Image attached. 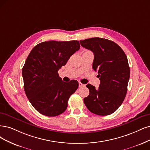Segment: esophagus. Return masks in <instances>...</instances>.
<instances>
[{
	"instance_id": "1",
	"label": "esophagus",
	"mask_w": 150,
	"mask_h": 150,
	"mask_svg": "<svg viewBox=\"0 0 150 150\" xmlns=\"http://www.w3.org/2000/svg\"><path fill=\"white\" fill-rule=\"evenodd\" d=\"M79 86L80 88H81V87H84V86H85V85L83 84V83H81L79 82Z\"/></svg>"
}]
</instances>
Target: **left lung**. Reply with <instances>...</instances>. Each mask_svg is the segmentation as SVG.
Instances as JSON below:
<instances>
[{
	"label": "left lung",
	"instance_id": "left-lung-1",
	"mask_svg": "<svg viewBox=\"0 0 150 150\" xmlns=\"http://www.w3.org/2000/svg\"><path fill=\"white\" fill-rule=\"evenodd\" d=\"M81 46L94 54L93 69L98 71V89L88 84L90 95L84 98L86 108L99 115L111 114L123 103L130 78V67L125 52L114 42L101 38L80 41Z\"/></svg>",
	"mask_w": 150,
	"mask_h": 150
}]
</instances>
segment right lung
<instances>
[{"mask_svg": "<svg viewBox=\"0 0 150 150\" xmlns=\"http://www.w3.org/2000/svg\"><path fill=\"white\" fill-rule=\"evenodd\" d=\"M80 47L78 41H45L37 44L28 56L22 69L24 90L32 106L41 114L54 117L67 108L79 82L66 83L57 72Z\"/></svg>", "mask_w": 150, "mask_h": 150, "instance_id": "add662e5", "label": "right lung"}]
</instances>
